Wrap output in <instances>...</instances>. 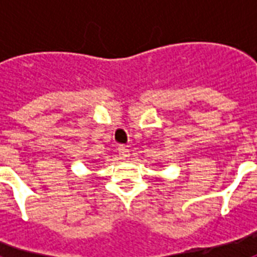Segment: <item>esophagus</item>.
Instances as JSON below:
<instances>
[{"instance_id":"34e87169","label":"esophagus","mask_w":257,"mask_h":257,"mask_svg":"<svg viewBox=\"0 0 257 257\" xmlns=\"http://www.w3.org/2000/svg\"><path fill=\"white\" fill-rule=\"evenodd\" d=\"M118 155H120V157L122 160H126L129 157V155H131V151H129L128 148H125V147H120V148H118Z\"/></svg>"}]
</instances>
